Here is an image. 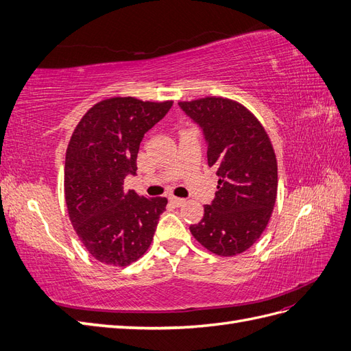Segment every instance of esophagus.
Instances as JSON below:
<instances>
[{
    "instance_id": "esophagus-1",
    "label": "esophagus",
    "mask_w": 351,
    "mask_h": 351,
    "mask_svg": "<svg viewBox=\"0 0 351 351\" xmlns=\"http://www.w3.org/2000/svg\"><path fill=\"white\" fill-rule=\"evenodd\" d=\"M169 202H171V204H173L176 208H180V206H183V205L186 204V199L171 196V197H169Z\"/></svg>"
}]
</instances>
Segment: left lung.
<instances>
[{
	"instance_id": "obj_1",
	"label": "left lung",
	"mask_w": 351,
	"mask_h": 351,
	"mask_svg": "<svg viewBox=\"0 0 351 351\" xmlns=\"http://www.w3.org/2000/svg\"><path fill=\"white\" fill-rule=\"evenodd\" d=\"M178 107L204 134L218 192L193 237L219 256L247 250L267 228L277 199V158L262 124L239 102L209 97Z\"/></svg>"
}]
</instances>
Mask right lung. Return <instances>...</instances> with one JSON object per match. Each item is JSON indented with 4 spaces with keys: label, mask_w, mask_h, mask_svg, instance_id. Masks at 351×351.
<instances>
[{
    "label": "right lung",
    "mask_w": 351,
    "mask_h": 351,
    "mask_svg": "<svg viewBox=\"0 0 351 351\" xmlns=\"http://www.w3.org/2000/svg\"><path fill=\"white\" fill-rule=\"evenodd\" d=\"M171 107V101L105 99L71 136L64 168L69 217L83 246L102 263L127 267L151 246L167 199L125 192L124 180L136 176L145 133Z\"/></svg>",
    "instance_id": "right-lung-1"
}]
</instances>
